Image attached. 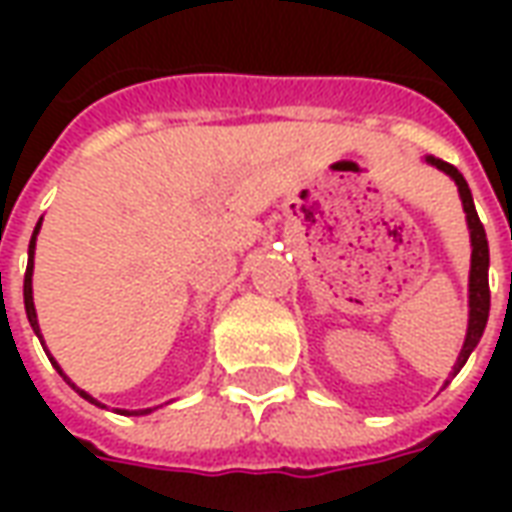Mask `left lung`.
<instances>
[{"instance_id": "left-lung-1", "label": "left lung", "mask_w": 512, "mask_h": 512, "mask_svg": "<svg viewBox=\"0 0 512 512\" xmlns=\"http://www.w3.org/2000/svg\"><path fill=\"white\" fill-rule=\"evenodd\" d=\"M430 167L441 169L444 175H450L458 186V194H461L463 213H466V224H469V238H472V268H469V326H466V340H463V348L458 359H455V367H452L450 378H455L461 373V367L466 365V359L472 354L480 337L485 332V323H488V310H491V290H488V238H485L483 224H480V216L474 211L472 191H469V183L463 178L458 169L441 161V158L425 156ZM450 381H444V386Z\"/></svg>"}]
</instances>
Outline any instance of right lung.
Wrapping results in <instances>:
<instances>
[{
  "label": "right lung",
  "mask_w": 512,
  "mask_h": 512,
  "mask_svg": "<svg viewBox=\"0 0 512 512\" xmlns=\"http://www.w3.org/2000/svg\"><path fill=\"white\" fill-rule=\"evenodd\" d=\"M40 224H43V219H40V222L35 224V233H32V241H29V263H27V274H24V310H27V318H29V326H32V332L38 334V340H40V345H43V351L49 354V348H46V343H43V334H40L38 312H35V299H32V271H35V241H38ZM49 359H51V365L60 370V376L65 378V381H68V384H71L73 389H76V392H79V395L84 397V400H90V403H95V406H101V403H98V400H95L93 395H87L84 389H79V386L73 384L71 378L62 373V367L57 365V362H54V356L49 354ZM101 408H104V406H101ZM117 411H120V414H128V417H139V414H150V411H156V408H139V411H126V408H117Z\"/></svg>",
  "instance_id": "add662e5"
}]
</instances>
